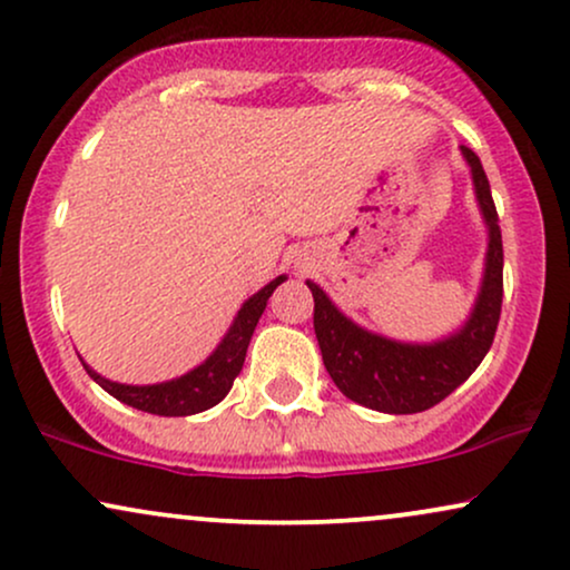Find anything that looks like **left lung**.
Instances as JSON below:
<instances>
[{
	"label": "left lung",
	"instance_id": "obj_1",
	"mask_svg": "<svg viewBox=\"0 0 570 570\" xmlns=\"http://www.w3.org/2000/svg\"><path fill=\"white\" fill-rule=\"evenodd\" d=\"M462 154L472 169L478 204L489 225V252H485L478 303L468 324L456 334L433 345H406V342L380 337L345 318L324 289L307 281L315 303V337L326 372L342 393L366 409L385 411V414H416L433 409L481 366L497 334L504 294L502 230H499V215L481 159L468 146H462Z\"/></svg>",
	"mask_w": 570,
	"mask_h": 570
}]
</instances>
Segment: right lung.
I'll return each instance as SVG.
<instances>
[{"label": "right lung", "mask_w": 570, "mask_h": 570, "mask_svg": "<svg viewBox=\"0 0 570 570\" xmlns=\"http://www.w3.org/2000/svg\"><path fill=\"white\" fill-rule=\"evenodd\" d=\"M286 276L273 278L265 289H259L255 297H249L244 303L242 311H238L236 321L228 328L223 342L217 345V351L209 355L202 366H196L194 372L177 376L173 382H161V385H119V382L106 380L98 372L87 366V374L92 376L98 385L111 393L116 401L127 403V406L148 411V414L159 416H188L198 414V411H207L217 406L228 390L233 387V380H236L238 372H242L246 347H249L252 334H255V326L263 315L267 299L276 292V286Z\"/></svg>", "instance_id": "add662e5"}]
</instances>
